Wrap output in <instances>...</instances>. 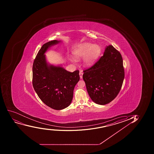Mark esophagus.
Listing matches in <instances>:
<instances>
[{
    "label": "esophagus",
    "instance_id": "esophagus-1",
    "mask_svg": "<svg viewBox=\"0 0 154 154\" xmlns=\"http://www.w3.org/2000/svg\"><path fill=\"white\" fill-rule=\"evenodd\" d=\"M83 74V73L82 71H80L79 75L80 78V79H82Z\"/></svg>",
    "mask_w": 154,
    "mask_h": 154
}]
</instances>
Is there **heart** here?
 Listing matches in <instances>:
<instances>
[{
  "label": "heart",
  "mask_w": 154,
  "mask_h": 154,
  "mask_svg": "<svg viewBox=\"0 0 154 154\" xmlns=\"http://www.w3.org/2000/svg\"><path fill=\"white\" fill-rule=\"evenodd\" d=\"M101 48L98 45H93L91 43H84L79 45L73 52L75 57L79 59L83 58V63L86 66L91 65L97 59L100 55ZM70 61L73 63L76 60L71 58Z\"/></svg>",
  "instance_id": "b5f03b06"
}]
</instances>
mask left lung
Here are the masks:
<instances>
[{
	"label": "left lung",
	"instance_id": "left-lung-1",
	"mask_svg": "<svg viewBox=\"0 0 154 154\" xmlns=\"http://www.w3.org/2000/svg\"><path fill=\"white\" fill-rule=\"evenodd\" d=\"M83 72V79L93 102L109 103L120 91L125 78L122 55L113 46H107L103 56Z\"/></svg>",
	"mask_w": 154,
	"mask_h": 154
}]
</instances>
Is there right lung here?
<instances>
[{"mask_svg": "<svg viewBox=\"0 0 154 154\" xmlns=\"http://www.w3.org/2000/svg\"><path fill=\"white\" fill-rule=\"evenodd\" d=\"M60 42L57 40L43 45L32 66V85L38 97L46 105L61 110L70 105L73 91L79 81V70L67 71L61 66L49 65L44 55L48 49Z\"/></svg>", "mask_w": 154, "mask_h": 154, "instance_id": "1", "label": "right lung"}]
</instances>
